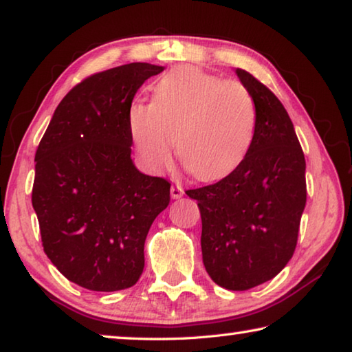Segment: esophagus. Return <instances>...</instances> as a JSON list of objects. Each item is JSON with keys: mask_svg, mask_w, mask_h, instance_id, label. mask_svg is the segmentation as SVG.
I'll list each match as a JSON object with an SVG mask.
<instances>
[{"mask_svg": "<svg viewBox=\"0 0 352 352\" xmlns=\"http://www.w3.org/2000/svg\"><path fill=\"white\" fill-rule=\"evenodd\" d=\"M183 194H184V190H183L180 184H178V183L172 184V188H170V197L172 199H182Z\"/></svg>", "mask_w": 352, "mask_h": 352, "instance_id": "esophagus-1", "label": "esophagus"}]
</instances>
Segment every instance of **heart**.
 <instances>
[{"label": "heart", "mask_w": 352, "mask_h": 352, "mask_svg": "<svg viewBox=\"0 0 352 352\" xmlns=\"http://www.w3.org/2000/svg\"><path fill=\"white\" fill-rule=\"evenodd\" d=\"M127 119L148 168H169L178 136V155L190 174L217 180L245 158L254 136L256 104L243 83L183 65L157 82L151 104L130 105Z\"/></svg>", "instance_id": "b5f03b06"}]
</instances>
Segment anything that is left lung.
Masks as SVG:
<instances>
[{
	"label": "left lung",
	"instance_id": "1",
	"mask_svg": "<svg viewBox=\"0 0 352 352\" xmlns=\"http://www.w3.org/2000/svg\"><path fill=\"white\" fill-rule=\"evenodd\" d=\"M254 136L245 158L222 180L186 194L201 216V256L220 287L248 290L275 278L294 256L306 206V160L284 105L245 69Z\"/></svg>",
	"mask_w": 352,
	"mask_h": 352
}]
</instances>
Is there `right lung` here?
Segmentation results:
<instances>
[{
	"instance_id": "obj_1",
	"label": "right lung",
	"mask_w": 352,
	"mask_h": 352,
	"mask_svg": "<svg viewBox=\"0 0 352 352\" xmlns=\"http://www.w3.org/2000/svg\"><path fill=\"white\" fill-rule=\"evenodd\" d=\"M164 68L129 63L71 90L35 152L32 206L43 250L80 287H132L144 269L151 225L170 200V183L132 162L129 109L148 77Z\"/></svg>"
}]
</instances>
